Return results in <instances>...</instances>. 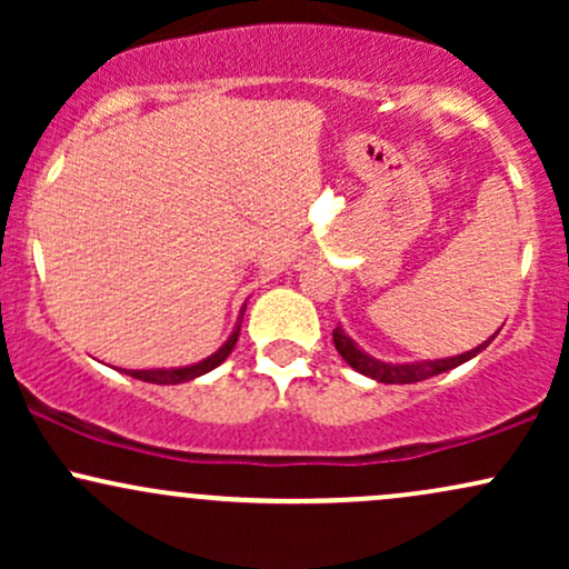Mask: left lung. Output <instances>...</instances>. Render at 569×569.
Returning <instances> with one entry per match:
<instances>
[{"instance_id": "8db88e82", "label": "left lung", "mask_w": 569, "mask_h": 569, "mask_svg": "<svg viewBox=\"0 0 569 569\" xmlns=\"http://www.w3.org/2000/svg\"><path fill=\"white\" fill-rule=\"evenodd\" d=\"M335 345H337L339 356H342L352 369L371 377V380L388 382V385H409V382H422V380H428V377H436V375H441V371H449V369L460 367V363L471 361V358L479 356V352L485 350L489 342L479 345L476 350L462 352V356L441 358V361H422V363H382V361H377V358H369L367 352H361L356 348V342H352V339L345 335L339 326L335 329Z\"/></svg>"}]
</instances>
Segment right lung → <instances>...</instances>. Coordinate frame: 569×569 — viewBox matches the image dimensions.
Here are the masks:
<instances>
[{
  "label": "right lung",
  "mask_w": 569,
  "mask_h": 569,
  "mask_svg": "<svg viewBox=\"0 0 569 569\" xmlns=\"http://www.w3.org/2000/svg\"><path fill=\"white\" fill-rule=\"evenodd\" d=\"M238 335H240V321L234 326L232 337L227 339L221 348L213 352V356H208L206 361L194 363V367H184V369H143V371H128L130 377H136V380H143V382H154V385H179V382H189L194 380V377L206 375V371L217 369L221 361H224L227 356H230L234 342H238Z\"/></svg>",
  "instance_id": "right-lung-1"
}]
</instances>
